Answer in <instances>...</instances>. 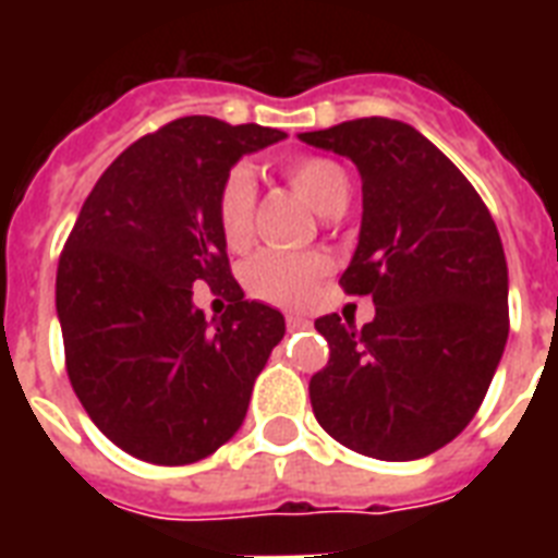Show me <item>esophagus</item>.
Here are the masks:
<instances>
[{
	"mask_svg": "<svg viewBox=\"0 0 558 558\" xmlns=\"http://www.w3.org/2000/svg\"><path fill=\"white\" fill-rule=\"evenodd\" d=\"M310 318H304V315H287V327L289 330H306L310 327Z\"/></svg>",
	"mask_w": 558,
	"mask_h": 558,
	"instance_id": "34e87169",
	"label": "esophagus"
}]
</instances>
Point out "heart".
Segmentation results:
<instances>
[{"instance_id": "heart-1", "label": "heart", "mask_w": 558, "mask_h": 558, "mask_svg": "<svg viewBox=\"0 0 558 558\" xmlns=\"http://www.w3.org/2000/svg\"><path fill=\"white\" fill-rule=\"evenodd\" d=\"M289 185L295 187L315 210H327L336 199L348 196V170L339 161L306 156L287 165ZM257 187L248 168H234L226 177L217 196V219L228 248H245L252 240V219ZM327 260L322 254H287L260 252L245 266V289L260 301L278 306H304L313 298L318 280L327 275Z\"/></svg>"}]
</instances>
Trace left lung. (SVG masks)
<instances>
[{
    "label": "left lung",
    "instance_id": "1",
    "mask_svg": "<svg viewBox=\"0 0 558 558\" xmlns=\"http://www.w3.org/2000/svg\"><path fill=\"white\" fill-rule=\"evenodd\" d=\"M301 142L348 156L362 177V231L341 275L373 322H315L330 362L310 379L315 420L348 449L416 460L451 442L504 356L507 257L469 179L411 124L359 118Z\"/></svg>",
    "mask_w": 558,
    "mask_h": 558
}]
</instances>
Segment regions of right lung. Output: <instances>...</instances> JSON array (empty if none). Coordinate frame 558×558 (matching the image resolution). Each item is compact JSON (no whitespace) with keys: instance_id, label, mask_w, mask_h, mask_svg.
<instances>
[{"instance_id":"right-lung-1","label":"right lung","mask_w":558,"mask_h":558,"mask_svg":"<svg viewBox=\"0 0 558 558\" xmlns=\"http://www.w3.org/2000/svg\"><path fill=\"white\" fill-rule=\"evenodd\" d=\"M287 133L179 118L118 156L92 187L57 266L65 371L92 423L159 466L208 458L243 425L287 324L228 269L217 196L245 153ZM232 298L208 323L192 283Z\"/></svg>"}]
</instances>
